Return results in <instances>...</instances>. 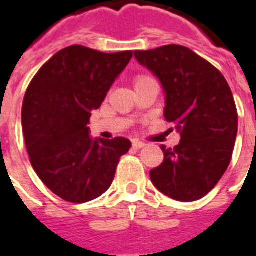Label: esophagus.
Segmentation results:
<instances>
[{"label":"esophagus","mask_w":256,"mask_h":256,"mask_svg":"<svg viewBox=\"0 0 256 256\" xmlns=\"http://www.w3.org/2000/svg\"><path fill=\"white\" fill-rule=\"evenodd\" d=\"M145 144L144 142H141V141H133V148H136V150H141V148H144Z\"/></svg>","instance_id":"esophagus-1"}]
</instances>
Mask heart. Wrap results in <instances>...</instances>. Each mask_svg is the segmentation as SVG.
Listing matches in <instances>:
<instances>
[{
	"instance_id": "b5f03b06",
	"label": "heart",
	"mask_w": 256,
	"mask_h": 256,
	"mask_svg": "<svg viewBox=\"0 0 256 256\" xmlns=\"http://www.w3.org/2000/svg\"><path fill=\"white\" fill-rule=\"evenodd\" d=\"M150 79H154L150 75H145V74H141V75H137L136 79H134V84H138L141 82H145V80H150Z\"/></svg>"
}]
</instances>
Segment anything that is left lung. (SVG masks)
<instances>
[{"label":"left lung","instance_id":"left-lung-1","mask_svg":"<svg viewBox=\"0 0 256 256\" xmlns=\"http://www.w3.org/2000/svg\"><path fill=\"white\" fill-rule=\"evenodd\" d=\"M166 93L164 118L181 133L177 146L160 148L164 160L150 170V181L168 198L194 202L220 182L232 160L237 136V108L218 68L189 48L164 45L136 50Z\"/></svg>","mask_w":256,"mask_h":256}]
</instances>
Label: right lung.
I'll return each instance as SVG.
<instances>
[{
	"mask_svg": "<svg viewBox=\"0 0 256 256\" xmlns=\"http://www.w3.org/2000/svg\"><path fill=\"white\" fill-rule=\"evenodd\" d=\"M133 58L82 45L62 49L27 88L22 108L26 148L36 176L70 203H86L111 186L128 138L89 137L90 115Z\"/></svg>",
	"mask_w": 256,
	"mask_h": 256,
	"instance_id": "right-lung-1",
	"label": "right lung"
}]
</instances>
